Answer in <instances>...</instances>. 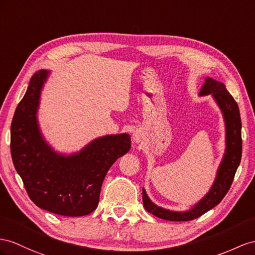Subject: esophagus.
Segmentation results:
<instances>
[{
    "label": "esophagus",
    "mask_w": 255,
    "mask_h": 255,
    "mask_svg": "<svg viewBox=\"0 0 255 255\" xmlns=\"http://www.w3.org/2000/svg\"><path fill=\"white\" fill-rule=\"evenodd\" d=\"M141 139H142V136H141V132H140V131H134V132L132 133V141H133L134 143L141 142Z\"/></svg>",
    "instance_id": "1"
}]
</instances>
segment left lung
Masks as SVG:
<instances>
[{
  "instance_id": "8db88e82",
  "label": "left lung",
  "mask_w": 255,
  "mask_h": 255,
  "mask_svg": "<svg viewBox=\"0 0 255 255\" xmlns=\"http://www.w3.org/2000/svg\"><path fill=\"white\" fill-rule=\"evenodd\" d=\"M209 95H211L214 102L221 110L225 126V151L218 167L215 179L204 197L185 211H173L157 206L149 199L144 188H142L143 207L155 217L177 222L197 219L219 205L233 183L235 173L241 160V152H243L239 108L232 95L227 91L225 85L212 77L205 78L198 94L199 97Z\"/></svg>"
}]
</instances>
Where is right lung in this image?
<instances>
[{
	"label": "right lung",
	"mask_w": 255,
	"mask_h": 255,
	"mask_svg": "<svg viewBox=\"0 0 255 255\" xmlns=\"http://www.w3.org/2000/svg\"><path fill=\"white\" fill-rule=\"evenodd\" d=\"M50 71L31 77L10 127L12 162L34 204L64 217H82L97 209L102 182L114 162L131 147L130 135L106 134L80 151L60 153L45 140L37 120L41 94Z\"/></svg>",
	"instance_id": "1"
}]
</instances>
